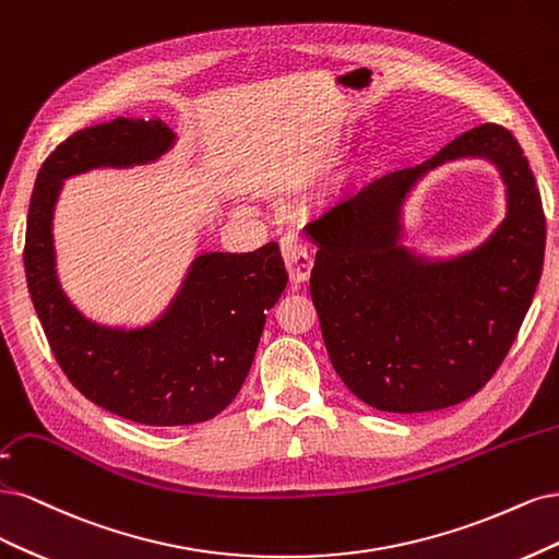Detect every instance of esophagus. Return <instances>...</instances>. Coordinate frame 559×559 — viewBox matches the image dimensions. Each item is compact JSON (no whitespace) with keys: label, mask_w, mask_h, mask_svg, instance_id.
<instances>
[{"label":"esophagus","mask_w":559,"mask_h":559,"mask_svg":"<svg viewBox=\"0 0 559 559\" xmlns=\"http://www.w3.org/2000/svg\"><path fill=\"white\" fill-rule=\"evenodd\" d=\"M281 253H283L287 276H290L293 283H304L311 276L313 258L309 253V248H306L301 243V239L295 237V234H285V237L281 239Z\"/></svg>","instance_id":"obj_1"}]
</instances>
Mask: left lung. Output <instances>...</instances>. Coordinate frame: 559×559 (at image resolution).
<instances>
[{
  "mask_svg": "<svg viewBox=\"0 0 559 559\" xmlns=\"http://www.w3.org/2000/svg\"><path fill=\"white\" fill-rule=\"evenodd\" d=\"M466 156L498 167L508 218L469 254H413L401 243L409 190ZM306 234L318 246L311 299L334 371L378 411L425 413L469 400L503 362L542 278L546 215L520 143L488 122L344 197Z\"/></svg>",
  "mask_w": 559,
  "mask_h": 559,
  "instance_id": "1",
  "label": "left lung"
}]
</instances>
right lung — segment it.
<instances>
[{
  "instance_id": "1",
  "label": "right lung",
  "mask_w": 559,
  "mask_h": 559,
  "mask_svg": "<svg viewBox=\"0 0 559 559\" xmlns=\"http://www.w3.org/2000/svg\"><path fill=\"white\" fill-rule=\"evenodd\" d=\"M176 134L159 118H116L71 134L34 183L25 234V276L58 365L83 397L141 425L211 420L237 397L285 290L278 243L253 253L194 258L167 311L146 328H106L64 295L52 243V213L69 176L99 167L148 165Z\"/></svg>"
}]
</instances>
